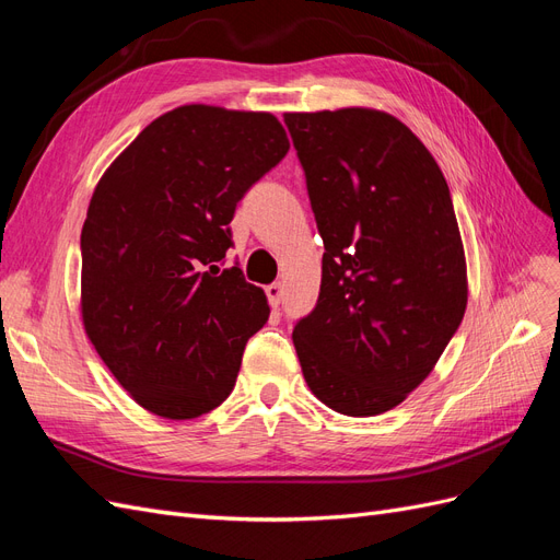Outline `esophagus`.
<instances>
[{
	"instance_id": "obj_1",
	"label": "esophagus",
	"mask_w": 560,
	"mask_h": 560,
	"mask_svg": "<svg viewBox=\"0 0 560 560\" xmlns=\"http://www.w3.org/2000/svg\"><path fill=\"white\" fill-rule=\"evenodd\" d=\"M266 296H268V303H270V306L278 308V306H280V301H282V284H280V282L268 284V287H266Z\"/></svg>"
}]
</instances>
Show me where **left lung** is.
<instances>
[{"mask_svg":"<svg viewBox=\"0 0 560 560\" xmlns=\"http://www.w3.org/2000/svg\"><path fill=\"white\" fill-rule=\"evenodd\" d=\"M325 243L315 308L294 325L313 395L343 416L395 409L428 378L467 308L448 184L395 116L284 114Z\"/></svg>","mask_w":560,"mask_h":560,"instance_id":"1","label":"left lung"}]
</instances>
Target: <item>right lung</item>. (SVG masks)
<instances>
[{
  "instance_id": "right-lung-1",
  "label": "right lung",
  "mask_w": 560,
  "mask_h": 560,
  "mask_svg": "<svg viewBox=\"0 0 560 560\" xmlns=\"http://www.w3.org/2000/svg\"><path fill=\"white\" fill-rule=\"evenodd\" d=\"M287 151L273 114L184 105L151 121L97 182L81 229L83 327L147 411L217 409L268 319L233 247L235 206Z\"/></svg>"
}]
</instances>
